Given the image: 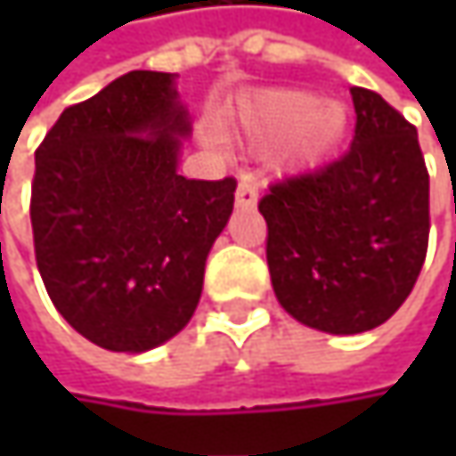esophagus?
<instances>
[{"mask_svg":"<svg viewBox=\"0 0 456 456\" xmlns=\"http://www.w3.org/2000/svg\"><path fill=\"white\" fill-rule=\"evenodd\" d=\"M234 203H237V208H242V211H253V208L258 206V184H256L253 179L240 182V187H237V192H234Z\"/></svg>","mask_w":456,"mask_h":456,"instance_id":"obj_1","label":"esophagus"}]
</instances>
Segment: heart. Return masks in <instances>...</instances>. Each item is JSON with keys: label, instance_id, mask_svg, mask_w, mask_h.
I'll return each instance as SVG.
<instances>
[{"label": "heart", "instance_id": "heart-1", "mask_svg": "<svg viewBox=\"0 0 456 456\" xmlns=\"http://www.w3.org/2000/svg\"><path fill=\"white\" fill-rule=\"evenodd\" d=\"M240 124L245 137L269 144L288 138V160L306 166L324 158L346 132V108L338 102H317L309 92L298 89H272L253 97L242 113Z\"/></svg>", "mask_w": 456, "mask_h": 456}]
</instances>
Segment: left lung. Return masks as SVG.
<instances>
[{
	"label": "left lung",
	"mask_w": 456,
	"mask_h": 456,
	"mask_svg": "<svg viewBox=\"0 0 456 456\" xmlns=\"http://www.w3.org/2000/svg\"><path fill=\"white\" fill-rule=\"evenodd\" d=\"M346 155L269 187L266 264L280 306L332 335L367 332L407 301L428 253L430 179L417 129L378 92L351 86Z\"/></svg>",
	"instance_id": "1"
}]
</instances>
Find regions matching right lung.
Masks as SVG:
<instances>
[{
  "instance_id": "1",
  "label": "right lung",
  "mask_w": 456,
  "mask_h": 456,
  "mask_svg": "<svg viewBox=\"0 0 456 456\" xmlns=\"http://www.w3.org/2000/svg\"><path fill=\"white\" fill-rule=\"evenodd\" d=\"M174 73L132 70L62 110L37 150V266L65 322L108 351L142 354L192 319L234 187L184 179L190 113Z\"/></svg>"
}]
</instances>
